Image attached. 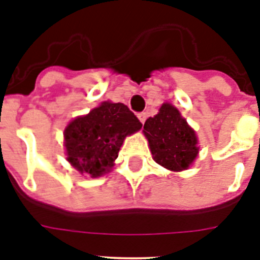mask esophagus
<instances>
[{
  "mask_svg": "<svg viewBox=\"0 0 260 260\" xmlns=\"http://www.w3.org/2000/svg\"><path fill=\"white\" fill-rule=\"evenodd\" d=\"M138 118H139V121H141L142 123L146 122V119H147V113H146V112H142V113L138 114Z\"/></svg>",
  "mask_w": 260,
  "mask_h": 260,
  "instance_id": "obj_1",
  "label": "esophagus"
}]
</instances>
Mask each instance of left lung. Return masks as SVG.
<instances>
[{"instance_id":"8db88e82","label":"left lung","mask_w":260,"mask_h":260,"mask_svg":"<svg viewBox=\"0 0 260 260\" xmlns=\"http://www.w3.org/2000/svg\"><path fill=\"white\" fill-rule=\"evenodd\" d=\"M143 133L153 160L169 171H185L198 156L197 134L172 104L164 103L156 116L147 119Z\"/></svg>"}]
</instances>
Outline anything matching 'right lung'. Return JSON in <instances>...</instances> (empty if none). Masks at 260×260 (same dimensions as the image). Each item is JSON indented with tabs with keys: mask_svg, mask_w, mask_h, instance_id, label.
<instances>
[{
	"mask_svg": "<svg viewBox=\"0 0 260 260\" xmlns=\"http://www.w3.org/2000/svg\"><path fill=\"white\" fill-rule=\"evenodd\" d=\"M142 123L122 103L104 102L86 116L73 119L63 132L68 161L92 178L112 171L127 135Z\"/></svg>",
	"mask_w": 260,
	"mask_h": 260,
	"instance_id": "add662e5",
	"label": "right lung"
}]
</instances>
